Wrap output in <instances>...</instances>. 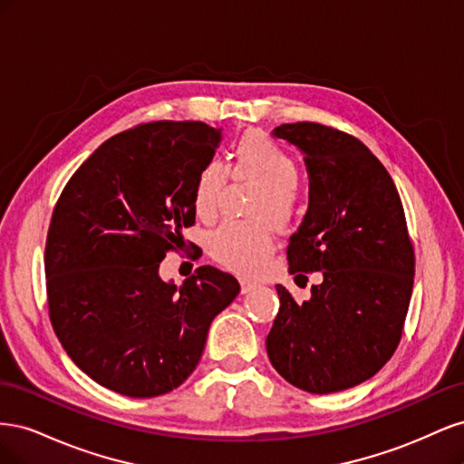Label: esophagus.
I'll return each mask as SVG.
<instances>
[{
  "mask_svg": "<svg viewBox=\"0 0 464 464\" xmlns=\"http://www.w3.org/2000/svg\"><path fill=\"white\" fill-rule=\"evenodd\" d=\"M240 285H242V294H247L257 288V283H251V280H240Z\"/></svg>",
  "mask_w": 464,
  "mask_h": 464,
  "instance_id": "esophagus-1",
  "label": "esophagus"
}]
</instances>
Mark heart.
<instances>
[{"label":"heart","instance_id":"1","mask_svg":"<svg viewBox=\"0 0 464 464\" xmlns=\"http://www.w3.org/2000/svg\"><path fill=\"white\" fill-rule=\"evenodd\" d=\"M230 176L236 181L257 184L249 203L247 222H224L208 237V251L218 263L237 273H257L275 251L269 220L285 228L300 210L298 164L275 139L261 131L242 135L230 152ZM228 184V168L207 160L193 179V208L203 220H213Z\"/></svg>","mask_w":464,"mask_h":464}]
</instances>
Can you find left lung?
<instances>
[{
  "instance_id": "obj_1",
  "label": "left lung",
  "mask_w": 464,
  "mask_h": 464,
  "mask_svg": "<svg viewBox=\"0 0 464 464\" xmlns=\"http://www.w3.org/2000/svg\"><path fill=\"white\" fill-rule=\"evenodd\" d=\"M273 135L298 147L310 205L286 249L290 273H323L296 304L276 285L280 307L266 336L273 368L315 395L366 382L401 341L414 285V249L399 191L356 137L314 121Z\"/></svg>"
}]
</instances>
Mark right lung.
Listing matches in <instances>:
<instances>
[{
    "mask_svg": "<svg viewBox=\"0 0 464 464\" xmlns=\"http://www.w3.org/2000/svg\"><path fill=\"white\" fill-rule=\"evenodd\" d=\"M222 130L152 121L110 137L67 181L46 240L52 327L77 368L125 397L179 387L213 319L240 292L203 265L176 286L159 275L195 222L193 179Z\"/></svg>",
    "mask_w": 464,
    "mask_h": 464,
    "instance_id": "obj_1",
    "label": "right lung"
}]
</instances>
